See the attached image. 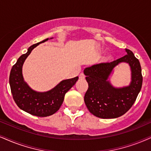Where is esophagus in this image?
Wrapping results in <instances>:
<instances>
[{
  "instance_id": "obj_1",
  "label": "esophagus",
  "mask_w": 151,
  "mask_h": 151,
  "mask_svg": "<svg viewBox=\"0 0 151 151\" xmlns=\"http://www.w3.org/2000/svg\"><path fill=\"white\" fill-rule=\"evenodd\" d=\"M85 75L83 73H81L79 75V78L80 79L83 80V79H85Z\"/></svg>"
}]
</instances>
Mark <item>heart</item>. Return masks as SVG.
<instances>
[{"label": "heart", "mask_w": 151, "mask_h": 151, "mask_svg": "<svg viewBox=\"0 0 151 151\" xmlns=\"http://www.w3.org/2000/svg\"><path fill=\"white\" fill-rule=\"evenodd\" d=\"M112 59L113 55H111V54H107V55L104 57L103 59H102V61H103V62H109V61H111Z\"/></svg>", "instance_id": "b5f03b06"}]
</instances>
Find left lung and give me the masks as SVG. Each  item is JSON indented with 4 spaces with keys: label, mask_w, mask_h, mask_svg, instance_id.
Masks as SVG:
<instances>
[{
    "label": "left lung",
    "mask_w": 151,
    "mask_h": 151,
    "mask_svg": "<svg viewBox=\"0 0 151 151\" xmlns=\"http://www.w3.org/2000/svg\"><path fill=\"white\" fill-rule=\"evenodd\" d=\"M111 63H101L85 68L88 89L84 101L89 111L98 118H116L132 106L142 86L143 77L139 61L131 50ZM121 63H127L131 69V82L127 86L115 88L108 80L113 70Z\"/></svg>",
    "instance_id": "obj_1"
}]
</instances>
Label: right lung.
<instances>
[{"label": "right lung", "mask_w": 151, "mask_h": 151, "mask_svg": "<svg viewBox=\"0 0 151 151\" xmlns=\"http://www.w3.org/2000/svg\"><path fill=\"white\" fill-rule=\"evenodd\" d=\"M48 40L49 38L45 39L28 48L27 52L20 56L12 66L9 78L11 92L18 107L25 112L38 117L50 116L57 112L64 101L66 93L78 80V77L64 80L54 88L43 92L33 90L24 81L22 66L26 59L39 44Z\"/></svg>", "instance_id": "add662e5"}]
</instances>
